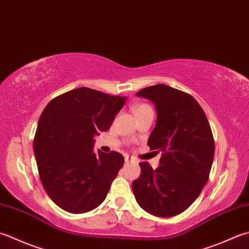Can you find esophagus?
I'll list each match as a JSON object with an SVG mask.
<instances>
[{"instance_id": "34e87169", "label": "esophagus", "mask_w": 249, "mask_h": 249, "mask_svg": "<svg viewBox=\"0 0 249 249\" xmlns=\"http://www.w3.org/2000/svg\"><path fill=\"white\" fill-rule=\"evenodd\" d=\"M129 162H133V159H130L129 157H127V155H126L125 157V163H129Z\"/></svg>"}]
</instances>
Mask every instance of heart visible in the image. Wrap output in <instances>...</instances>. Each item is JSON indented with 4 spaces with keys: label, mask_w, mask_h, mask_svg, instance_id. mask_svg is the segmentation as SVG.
Instances as JSON below:
<instances>
[{
    "label": "heart",
    "mask_w": 249,
    "mask_h": 249,
    "mask_svg": "<svg viewBox=\"0 0 249 249\" xmlns=\"http://www.w3.org/2000/svg\"><path fill=\"white\" fill-rule=\"evenodd\" d=\"M149 106H147V105H139V106H137L135 108V112H137V111H139V110H142V109H144V108H148Z\"/></svg>",
    "instance_id": "b5f03b06"
}]
</instances>
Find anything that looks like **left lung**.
Instances as JSON below:
<instances>
[{
  "label": "left lung",
  "mask_w": 249,
  "mask_h": 249,
  "mask_svg": "<svg viewBox=\"0 0 249 249\" xmlns=\"http://www.w3.org/2000/svg\"><path fill=\"white\" fill-rule=\"evenodd\" d=\"M152 101L157 125L148 139L151 150L162 152L153 169L140 163L141 174L133 181L136 201L158 217L179 215L196 201L211 173L215 141L202 107L191 95L158 84L139 90Z\"/></svg>",
  "instance_id": "8db88e82"
}]
</instances>
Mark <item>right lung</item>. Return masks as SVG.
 Wrapping results in <instances>:
<instances>
[{
    "mask_svg": "<svg viewBox=\"0 0 249 249\" xmlns=\"http://www.w3.org/2000/svg\"><path fill=\"white\" fill-rule=\"evenodd\" d=\"M126 97L80 87L43 110L33 140L43 188L63 211L83 213L105 201L124 164L115 151L94 152V137L107 131Z\"/></svg>",
    "mask_w": 249,
    "mask_h": 249,
    "instance_id": "obj_1",
    "label": "right lung"
}]
</instances>
